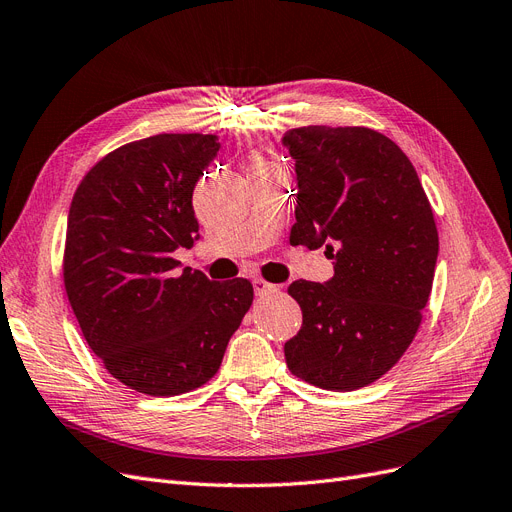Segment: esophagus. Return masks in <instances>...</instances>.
Segmentation results:
<instances>
[{
  "label": "esophagus",
  "instance_id": "1",
  "mask_svg": "<svg viewBox=\"0 0 512 512\" xmlns=\"http://www.w3.org/2000/svg\"><path fill=\"white\" fill-rule=\"evenodd\" d=\"M253 287H255V293H257V295H268V293L276 291V285L268 283V280H263V278H255V280H253Z\"/></svg>",
  "mask_w": 512,
  "mask_h": 512
}]
</instances>
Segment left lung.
<instances>
[{"instance_id": "left-lung-1", "label": "left lung", "mask_w": 512, "mask_h": 512, "mask_svg": "<svg viewBox=\"0 0 512 512\" xmlns=\"http://www.w3.org/2000/svg\"><path fill=\"white\" fill-rule=\"evenodd\" d=\"M283 144L295 159L291 244L325 246L327 283L295 280L302 329L285 342L291 374L327 391L378 381L406 353L430 300L438 229L402 148L368 127L308 125Z\"/></svg>"}]
</instances>
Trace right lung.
<instances>
[{"label":"right lung","mask_w":512,"mask_h":512,"mask_svg":"<svg viewBox=\"0 0 512 512\" xmlns=\"http://www.w3.org/2000/svg\"><path fill=\"white\" fill-rule=\"evenodd\" d=\"M217 136L157 134L119 146L80 180L68 214L63 283L106 370L155 398L202 387L253 304L246 278L178 272L197 238L193 189Z\"/></svg>","instance_id":"add662e5"}]
</instances>
